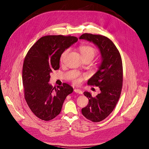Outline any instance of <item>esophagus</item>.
Segmentation results:
<instances>
[{
  "mask_svg": "<svg viewBox=\"0 0 149 149\" xmlns=\"http://www.w3.org/2000/svg\"><path fill=\"white\" fill-rule=\"evenodd\" d=\"M74 91L75 93H79V94H82V93H83V92H82L80 89H75L74 90Z\"/></svg>",
  "mask_w": 149,
  "mask_h": 149,
  "instance_id": "1",
  "label": "esophagus"
}]
</instances>
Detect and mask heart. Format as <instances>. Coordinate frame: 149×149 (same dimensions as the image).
<instances>
[{
	"instance_id": "1",
	"label": "heart",
	"mask_w": 149,
	"mask_h": 149,
	"mask_svg": "<svg viewBox=\"0 0 149 149\" xmlns=\"http://www.w3.org/2000/svg\"><path fill=\"white\" fill-rule=\"evenodd\" d=\"M79 51L81 55V56L83 59L86 58H92L95 57V54H96V51L95 49L92 47L91 46L89 45H81L79 47ZM68 52V49L65 50L62 53L61 56V61H62L64 60L65 57H66L67 53ZM80 81V79H77L75 80V83H78Z\"/></svg>"
}]
</instances>
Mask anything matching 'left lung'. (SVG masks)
Instances as JSON below:
<instances>
[{"instance_id":"8db88e82","label":"left lung","mask_w":149,"mask_h":149,"mask_svg":"<svg viewBox=\"0 0 149 149\" xmlns=\"http://www.w3.org/2000/svg\"><path fill=\"white\" fill-rule=\"evenodd\" d=\"M79 39L92 42L101 55L98 70L88 81L89 85L98 86L101 92L95 97L90 92H84L89 103L81 109L82 114L87 119L100 122L112 113L120 98L123 86L122 60L114 43L105 36L85 33Z\"/></svg>"}]
</instances>
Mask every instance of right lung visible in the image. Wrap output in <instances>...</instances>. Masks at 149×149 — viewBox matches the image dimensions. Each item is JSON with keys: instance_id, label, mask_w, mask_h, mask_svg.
I'll return each mask as SVG.
<instances>
[{"instance_id": "1", "label": "right lung", "mask_w": 149, "mask_h": 149, "mask_svg": "<svg viewBox=\"0 0 149 149\" xmlns=\"http://www.w3.org/2000/svg\"><path fill=\"white\" fill-rule=\"evenodd\" d=\"M77 41L74 36H44L34 44L25 57L22 70L25 98L31 111L42 120L56 117L66 97L73 92L68 84L56 88L49 81L52 70L60 68L62 53Z\"/></svg>"}]
</instances>
